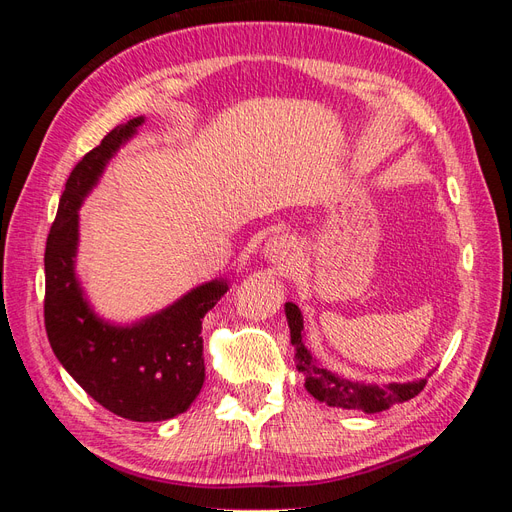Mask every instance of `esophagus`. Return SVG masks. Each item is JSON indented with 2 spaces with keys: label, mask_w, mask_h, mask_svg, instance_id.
Masks as SVG:
<instances>
[{
  "label": "esophagus",
  "mask_w": 512,
  "mask_h": 512,
  "mask_svg": "<svg viewBox=\"0 0 512 512\" xmlns=\"http://www.w3.org/2000/svg\"><path fill=\"white\" fill-rule=\"evenodd\" d=\"M262 254L275 267H290L299 256V241L290 235H273L262 245Z\"/></svg>",
  "instance_id": "obj_1"
}]
</instances>
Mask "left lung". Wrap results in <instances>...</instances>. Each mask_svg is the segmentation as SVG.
<instances>
[{"mask_svg": "<svg viewBox=\"0 0 512 512\" xmlns=\"http://www.w3.org/2000/svg\"><path fill=\"white\" fill-rule=\"evenodd\" d=\"M286 320L290 329V344L294 346V363L305 376V389L309 395H314L318 401L331 408L344 410H361L367 414L389 410L395 404L416 397L425 389L427 380H412V382H389V384H374V382H359L348 380L339 374H333L327 367H322L305 344V329H303V314L294 303H286Z\"/></svg>", "mask_w": 512, "mask_h": 512, "instance_id": "left-lung-1", "label": "left lung"}]
</instances>
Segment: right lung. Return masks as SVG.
Listing matches in <instances>:
<instances>
[{
  "label": "right lung",
  "mask_w": 512,
  "mask_h": 512,
  "mask_svg": "<svg viewBox=\"0 0 512 512\" xmlns=\"http://www.w3.org/2000/svg\"><path fill=\"white\" fill-rule=\"evenodd\" d=\"M143 123L141 115L108 132L66 181L44 252V327L57 361L100 406L128 421L158 423L188 410L203 389V318L228 282L200 284L132 324L108 322L89 305L76 277L79 209Z\"/></svg>",
  "instance_id": "obj_1"
}]
</instances>
